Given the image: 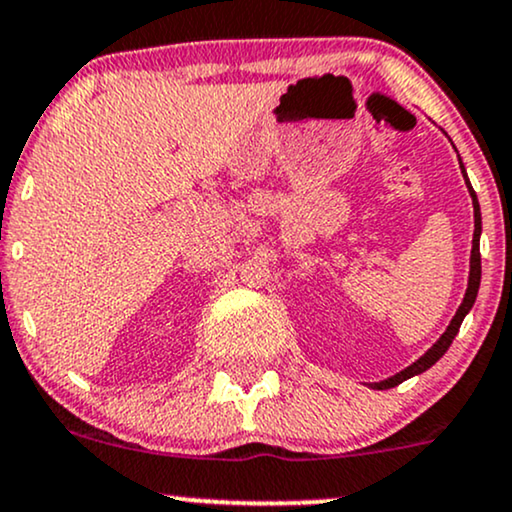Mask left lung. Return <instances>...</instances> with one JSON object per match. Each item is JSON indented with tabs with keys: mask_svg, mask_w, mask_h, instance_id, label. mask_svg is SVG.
I'll return each mask as SVG.
<instances>
[{
	"mask_svg": "<svg viewBox=\"0 0 512 512\" xmlns=\"http://www.w3.org/2000/svg\"><path fill=\"white\" fill-rule=\"evenodd\" d=\"M460 169H463V176H465L467 190H470L472 207H474V236H472V255H470V279H467V291H465V298H463V303H460L458 312H455V317L451 319V324H448V329L443 331V336L439 338V341H436L434 346L429 348L427 353H424V355L420 357V360L412 362L410 367H405L403 372H398V374H393V377H389V379L377 381V384H372L374 389H379V391H384V389H393V386L403 384L405 379L415 377V374L427 372L429 367L436 365V362H439L441 357H443V353H446V350H448V346H451V343H453V338H455V334H458V329H460V324H463L465 315H467V312L472 310L474 300H477L479 281H482V257H479V236H482V212H479L477 195H474V190H472V186H470V178H467V174H465V166H463V162H460Z\"/></svg>",
	"mask_w": 512,
	"mask_h": 512,
	"instance_id": "left-lung-1",
	"label": "left lung"
}]
</instances>
